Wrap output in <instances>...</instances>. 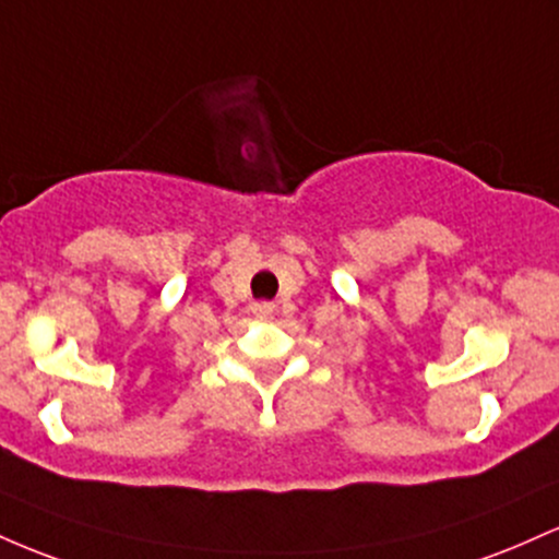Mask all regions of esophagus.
Returning a JSON list of instances; mask_svg holds the SVG:
<instances>
[{"instance_id": "34e87169", "label": "esophagus", "mask_w": 559, "mask_h": 559, "mask_svg": "<svg viewBox=\"0 0 559 559\" xmlns=\"http://www.w3.org/2000/svg\"><path fill=\"white\" fill-rule=\"evenodd\" d=\"M272 311H274V304H266V300H263V304H253V313L259 319L272 317Z\"/></svg>"}]
</instances>
